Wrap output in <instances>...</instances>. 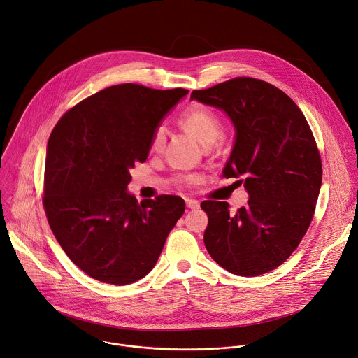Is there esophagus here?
I'll return each mask as SVG.
<instances>
[{
    "label": "esophagus",
    "mask_w": 358,
    "mask_h": 358,
    "mask_svg": "<svg viewBox=\"0 0 358 358\" xmlns=\"http://www.w3.org/2000/svg\"><path fill=\"white\" fill-rule=\"evenodd\" d=\"M185 206L189 208V210H195L199 207V202L196 199H191V198H185Z\"/></svg>",
    "instance_id": "obj_1"
}]
</instances>
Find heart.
<instances>
[{
  "label": "heart",
  "mask_w": 358,
  "mask_h": 358,
  "mask_svg": "<svg viewBox=\"0 0 358 358\" xmlns=\"http://www.w3.org/2000/svg\"><path fill=\"white\" fill-rule=\"evenodd\" d=\"M180 123L191 131L201 143L213 144L222 133V120L211 109L196 106L181 113ZM167 138V130L163 124L157 126L151 134L150 148L152 151H162Z\"/></svg>",
  "instance_id": "heart-1"
}]
</instances>
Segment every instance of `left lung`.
I'll return each instance as SVG.
<instances>
[{"label": "left lung", "mask_w": 358, "mask_h": 358, "mask_svg": "<svg viewBox=\"0 0 358 358\" xmlns=\"http://www.w3.org/2000/svg\"><path fill=\"white\" fill-rule=\"evenodd\" d=\"M222 109L236 129L225 177L249 192L236 213L229 203L202 201L208 215L203 243L211 258L238 276H258L282 265L313 220L322 185V159L301 110L276 86L234 78L192 90L191 100Z\"/></svg>", "instance_id": "8db88e82"}]
</instances>
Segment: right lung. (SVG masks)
<instances>
[{
    "instance_id": "obj_1",
    "label": "right lung",
    "mask_w": 358,
    "mask_h": 358,
    "mask_svg": "<svg viewBox=\"0 0 358 358\" xmlns=\"http://www.w3.org/2000/svg\"><path fill=\"white\" fill-rule=\"evenodd\" d=\"M187 93L115 85L79 101L50 133L45 214L68 258L90 278L117 286L144 278L182 217L177 195L138 203L126 189L130 169L147 160L152 131Z\"/></svg>"
}]
</instances>
